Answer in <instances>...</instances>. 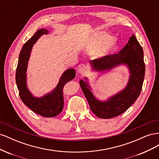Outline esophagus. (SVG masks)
<instances>
[{
	"label": "esophagus",
	"mask_w": 159,
	"mask_h": 159,
	"mask_svg": "<svg viewBox=\"0 0 159 159\" xmlns=\"http://www.w3.org/2000/svg\"><path fill=\"white\" fill-rule=\"evenodd\" d=\"M88 71V66L86 64H81L78 67V72L80 74H85Z\"/></svg>",
	"instance_id": "esophagus-1"
}]
</instances>
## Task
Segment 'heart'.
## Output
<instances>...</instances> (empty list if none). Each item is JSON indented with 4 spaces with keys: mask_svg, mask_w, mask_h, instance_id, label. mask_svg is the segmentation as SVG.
I'll use <instances>...</instances> for the list:
<instances>
[{
    "mask_svg": "<svg viewBox=\"0 0 159 159\" xmlns=\"http://www.w3.org/2000/svg\"><path fill=\"white\" fill-rule=\"evenodd\" d=\"M116 42L113 38L105 32L95 33L92 40L87 47L89 53L98 52L99 54H105L115 49Z\"/></svg>",
    "mask_w": 159,
    "mask_h": 159,
    "instance_id": "b5f03b06",
    "label": "heart"
}]
</instances>
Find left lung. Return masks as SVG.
<instances>
[{"label":"left lung","mask_w":159,"mask_h":159,"mask_svg":"<svg viewBox=\"0 0 159 159\" xmlns=\"http://www.w3.org/2000/svg\"><path fill=\"white\" fill-rule=\"evenodd\" d=\"M93 70L97 71H109L120 65H126L130 77L127 86L107 101L96 99L91 91L88 81L81 80L80 84L89 107L96 116L102 119L113 118L124 113L131 106L141 93L145 78V65L143 50L133 34L127 44L118 54L105 56L91 60ZM85 80L88 78H85Z\"/></svg>","instance_id":"obj_1"}]
</instances>
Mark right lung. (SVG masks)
<instances>
[{"mask_svg": "<svg viewBox=\"0 0 159 159\" xmlns=\"http://www.w3.org/2000/svg\"><path fill=\"white\" fill-rule=\"evenodd\" d=\"M48 32L49 31L44 28L38 30L23 46L19 55L16 71V83L20 99L28 107L44 117H53L60 114L63 110V88L68 81L75 78V71L73 68L66 70L54 90L41 98L34 97L28 89L26 71L33 45L42 35L47 34Z\"/></svg>", "mask_w": 159, "mask_h": 159, "instance_id": "right-lung-1", "label": "right lung"}]
</instances>
